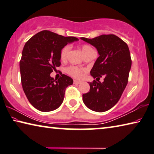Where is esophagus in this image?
<instances>
[{
	"label": "esophagus",
	"instance_id": "34e87169",
	"mask_svg": "<svg viewBox=\"0 0 154 154\" xmlns=\"http://www.w3.org/2000/svg\"><path fill=\"white\" fill-rule=\"evenodd\" d=\"M74 83L75 85H79V84H81V82L79 81V80H74Z\"/></svg>",
	"mask_w": 154,
	"mask_h": 154
}]
</instances>
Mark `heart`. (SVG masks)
<instances>
[{
	"label": "heart",
	"mask_w": 154,
	"mask_h": 154,
	"mask_svg": "<svg viewBox=\"0 0 154 154\" xmlns=\"http://www.w3.org/2000/svg\"><path fill=\"white\" fill-rule=\"evenodd\" d=\"M71 49V46L70 45H66L64 47L62 48L60 52V58L62 60H66L67 59L68 54ZM82 50L84 53L85 56L87 57L90 54L93 53L95 52V50L91 46H89V45L85 44L82 46ZM66 72L68 74L71 75V76L75 78V79H80L82 77L83 74H84L85 69L80 68L77 66H74V65H71V66L68 67L66 68Z\"/></svg>",
	"instance_id": "b5f03b06"
}]
</instances>
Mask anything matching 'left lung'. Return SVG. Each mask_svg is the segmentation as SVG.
Instances as JSON below:
<instances>
[{
	"label": "left lung",
	"instance_id": "8db88e82",
	"mask_svg": "<svg viewBox=\"0 0 154 154\" xmlns=\"http://www.w3.org/2000/svg\"><path fill=\"white\" fill-rule=\"evenodd\" d=\"M81 39L96 48L100 54L91 75L96 80L102 75L105 77L103 83L94 80L89 83V92L82 95L83 102L94 111L105 112L117 104L128 84L132 65L129 48L112 34Z\"/></svg>",
	"mask_w": 154,
	"mask_h": 154
}]
</instances>
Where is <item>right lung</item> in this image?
I'll use <instances>...</instances> for the list:
<instances>
[{"instance_id": "add662e5", "label": "right lung", "mask_w": 154, "mask_h": 154, "mask_svg": "<svg viewBox=\"0 0 154 154\" xmlns=\"http://www.w3.org/2000/svg\"><path fill=\"white\" fill-rule=\"evenodd\" d=\"M78 40L42 31L25 44L20 61L21 82L28 100L36 109L49 112L61 105L65 89L73 84V80L65 74L54 80L50 73L60 65L62 48Z\"/></svg>"}]
</instances>
